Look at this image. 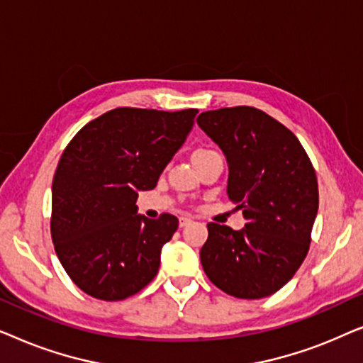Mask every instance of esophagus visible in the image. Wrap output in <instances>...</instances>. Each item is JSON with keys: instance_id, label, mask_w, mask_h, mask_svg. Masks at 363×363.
<instances>
[{"instance_id": "1", "label": "esophagus", "mask_w": 363, "mask_h": 363, "mask_svg": "<svg viewBox=\"0 0 363 363\" xmlns=\"http://www.w3.org/2000/svg\"><path fill=\"white\" fill-rule=\"evenodd\" d=\"M190 223H191V218L180 216V228H185L186 225H190Z\"/></svg>"}]
</instances>
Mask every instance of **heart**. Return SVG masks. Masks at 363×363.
Here are the masks:
<instances>
[{"mask_svg": "<svg viewBox=\"0 0 363 363\" xmlns=\"http://www.w3.org/2000/svg\"><path fill=\"white\" fill-rule=\"evenodd\" d=\"M208 152H211V150H205V148H200V150H196L195 153H193V158L200 157V155H205V153H208Z\"/></svg>", "mask_w": 363, "mask_h": 363, "instance_id": "b5f03b06", "label": "heart"}]
</instances>
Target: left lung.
<instances>
[{"label": "left lung", "mask_w": 363, "mask_h": 363, "mask_svg": "<svg viewBox=\"0 0 363 363\" xmlns=\"http://www.w3.org/2000/svg\"><path fill=\"white\" fill-rule=\"evenodd\" d=\"M196 122L225 153L228 198L246 220L240 231L208 223L201 266L226 294L262 299L292 279L309 251L315 170L294 133L259 108H218Z\"/></svg>", "instance_id": "obj_1"}]
</instances>
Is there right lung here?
Instances as JSON below:
<instances>
[{"instance_id":"1","label":"right lung","mask_w":363,"mask_h":363,"mask_svg":"<svg viewBox=\"0 0 363 363\" xmlns=\"http://www.w3.org/2000/svg\"><path fill=\"white\" fill-rule=\"evenodd\" d=\"M196 113L118 107L86 123L62 152L51 236L67 276L86 294L122 301L157 276L178 218L148 220L137 215L135 201L138 191L157 186Z\"/></svg>"}]
</instances>
